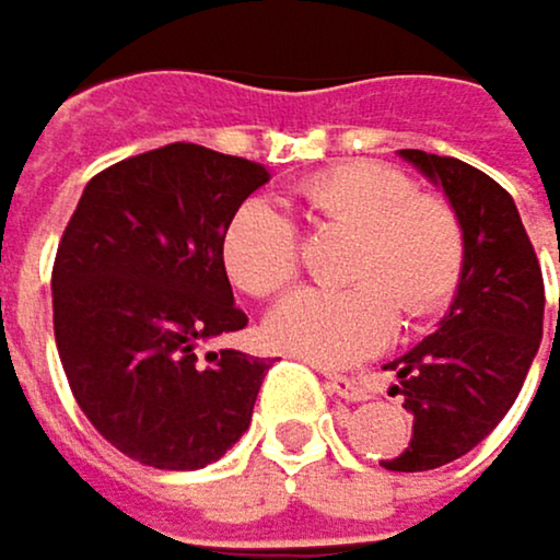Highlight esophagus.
<instances>
[{"instance_id": "esophagus-1", "label": "esophagus", "mask_w": 560, "mask_h": 560, "mask_svg": "<svg viewBox=\"0 0 560 560\" xmlns=\"http://www.w3.org/2000/svg\"><path fill=\"white\" fill-rule=\"evenodd\" d=\"M326 387H329V394L343 397V401H366V397H371V390H366L360 381L343 377V374H329L326 377Z\"/></svg>"}]
</instances>
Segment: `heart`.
Wrapping results in <instances>:
<instances>
[{"label": "heart", "mask_w": 560, "mask_h": 560, "mask_svg": "<svg viewBox=\"0 0 560 560\" xmlns=\"http://www.w3.org/2000/svg\"><path fill=\"white\" fill-rule=\"evenodd\" d=\"M319 228L357 231L343 289H299L265 323L268 343L323 366L381 350L397 323L424 319L455 295L466 271V231L448 200L418 194L415 179L374 159L329 166L295 186ZM224 265L247 295L282 292L299 271V231L268 200H247L224 231Z\"/></svg>", "instance_id": "obj_1"}]
</instances>
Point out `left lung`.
<instances>
[{"mask_svg":"<svg viewBox=\"0 0 560 560\" xmlns=\"http://www.w3.org/2000/svg\"><path fill=\"white\" fill-rule=\"evenodd\" d=\"M401 155L442 186L466 231V271L445 319L387 363L415 424L384 469L424 472L476 448L517 401L544 336V278L517 203L497 179L452 155Z\"/></svg>","mask_w":560,"mask_h":560,"instance_id":"1","label":"left lung"}]
</instances>
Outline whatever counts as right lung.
Masks as SVG:
<instances>
[{
    "label": "right lung",
    "instance_id": "1",
    "mask_svg": "<svg viewBox=\"0 0 560 560\" xmlns=\"http://www.w3.org/2000/svg\"><path fill=\"white\" fill-rule=\"evenodd\" d=\"M268 183L241 155L173 142L101 170L54 261V336L67 384L118 452L203 469L252 424L268 360L197 343L237 332L224 231Z\"/></svg>",
    "mask_w": 560,
    "mask_h": 560
}]
</instances>
